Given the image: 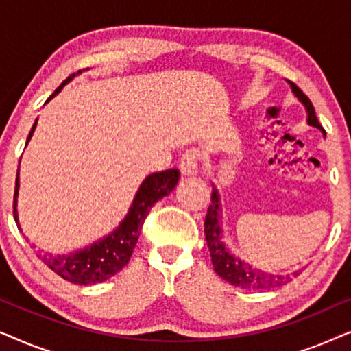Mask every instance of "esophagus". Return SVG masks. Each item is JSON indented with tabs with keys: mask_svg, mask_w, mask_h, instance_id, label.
Returning a JSON list of instances; mask_svg holds the SVG:
<instances>
[{
	"mask_svg": "<svg viewBox=\"0 0 351 351\" xmlns=\"http://www.w3.org/2000/svg\"><path fill=\"white\" fill-rule=\"evenodd\" d=\"M182 174L185 177H193L198 174V166H199V152L195 148L185 152V155L182 156Z\"/></svg>",
	"mask_w": 351,
	"mask_h": 351,
	"instance_id": "obj_1",
	"label": "esophagus"
}]
</instances>
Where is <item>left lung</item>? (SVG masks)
Here are the masks:
<instances>
[{
	"instance_id": "8db88e82",
	"label": "left lung",
	"mask_w": 351,
	"mask_h": 351,
	"mask_svg": "<svg viewBox=\"0 0 351 351\" xmlns=\"http://www.w3.org/2000/svg\"><path fill=\"white\" fill-rule=\"evenodd\" d=\"M292 93L299 102H302L306 110V123L310 126H315L323 131L321 124L315 114V108L311 105L310 99L297 88L294 83H291ZM324 132V131H323ZM222 204H220V195L219 190L215 189L213 184V195H210V204L208 208V214H206L204 220V234L206 241H208V247L210 252V258H213L214 270L222 280L228 281L230 285L241 287V289L249 291H258V289H273V287H280L291 281L294 276H299L302 268L299 270L287 273V275H273V273H267L258 270V268L249 265L247 262L241 261L239 257H234L230 249L225 246L222 239Z\"/></svg>"
}]
</instances>
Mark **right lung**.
<instances>
[{
  "label": "right lung",
  "mask_w": 351,
  "mask_h": 351,
  "mask_svg": "<svg viewBox=\"0 0 351 351\" xmlns=\"http://www.w3.org/2000/svg\"><path fill=\"white\" fill-rule=\"evenodd\" d=\"M81 71H78V75ZM76 75H71L62 83L59 88L54 90L46 102H49L52 97L64 89L66 83H70ZM38 119L33 124L30 134L27 137V143L35 132ZM180 172L179 169H166L161 172H153L147 176L145 180L138 186L134 201L129 208L126 217L121 220V223L104 237L99 241H95L84 249L70 252V254H52V252H38V257L51 268L52 271L64 278V280L73 282V285H95V282H102L118 271H121L129 258L132 256L134 247H136L138 234H141L142 225L145 222V217L150 213L153 204L161 198H165L176 189L177 182H179ZM17 196H19V171L16 179V191H14V219L19 230L17 215Z\"/></svg>",
  "instance_id": "add662e5"
}]
</instances>
